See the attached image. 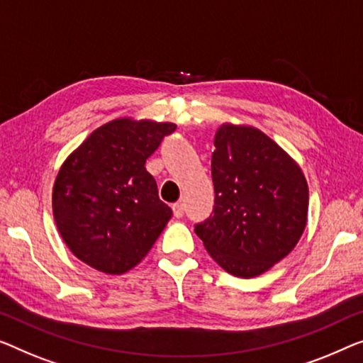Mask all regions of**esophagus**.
I'll return each instance as SVG.
<instances>
[{"label": "esophagus", "instance_id": "34e87169", "mask_svg": "<svg viewBox=\"0 0 363 363\" xmlns=\"http://www.w3.org/2000/svg\"><path fill=\"white\" fill-rule=\"evenodd\" d=\"M172 213H174L176 218H181V216L184 215V203L182 202L172 203Z\"/></svg>", "mask_w": 363, "mask_h": 363}]
</instances>
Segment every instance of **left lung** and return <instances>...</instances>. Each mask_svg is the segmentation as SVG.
Returning a JSON list of instances; mask_svg holds the SVG:
<instances>
[{
    "label": "left lung",
    "mask_w": 363,
    "mask_h": 363,
    "mask_svg": "<svg viewBox=\"0 0 363 363\" xmlns=\"http://www.w3.org/2000/svg\"><path fill=\"white\" fill-rule=\"evenodd\" d=\"M213 143V213L196 233L226 272L256 277L301 238L308 184L300 166L261 130L223 123Z\"/></svg>",
    "instance_id": "obj_1"
}]
</instances>
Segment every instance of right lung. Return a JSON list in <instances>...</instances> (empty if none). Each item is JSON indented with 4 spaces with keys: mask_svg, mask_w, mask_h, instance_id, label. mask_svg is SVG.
I'll return each mask as SVG.
<instances>
[{
    "mask_svg": "<svg viewBox=\"0 0 363 363\" xmlns=\"http://www.w3.org/2000/svg\"><path fill=\"white\" fill-rule=\"evenodd\" d=\"M174 130L171 122L116 118L62 164L53 184V218L79 261L123 274L147 256L172 210L160 200L145 163Z\"/></svg>",
    "mask_w": 363,
    "mask_h": 363,
    "instance_id": "obj_1",
    "label": "right lung"
}]
</instances>
